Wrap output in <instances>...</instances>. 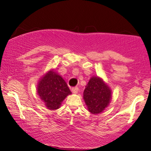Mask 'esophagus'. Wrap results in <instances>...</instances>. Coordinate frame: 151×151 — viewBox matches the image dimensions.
Returning <instances> with one entry per match:
<instances>
[{
  "label": "esophagus",
  "mask_w": 151,
  "mask_h": 151,
  "mask_svg": "<svg viewBox=\"0 0 151 151\" xmlns=\"http://www.w3.org/2000/svg\"><path fill=\"white\" fill-rule=\"evenodd\" d=\"M78 91H79V88H78L77 86H76V87H73L72 89V91L73 93H77Z\"/></svg>",
  "instance_id": "obj_1"
}]
</instances>
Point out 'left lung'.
Segmentation results:
<instances>
[{"label":"left lung","instance_id":"obj_1","mask_svg":"<svg viewBox=\"0 0 151 151\" xmlns=\"http://www.w3.org/2000/svg\"><path fill=\"white\" fill-rule=\"evenodd\" d=\"M111 97V89L103 79L98 76L90 78L83 93V99L89 112L93 114L103 112L109 106Z\"/></svg>","mask_w":151,"mask_h":151}]
</instances>
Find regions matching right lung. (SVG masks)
<instances>
[{"label":"right lung","instance_id":"obj_1","mask_svg":"<svg viewBox=\"0 0 151 151\" xmlns=\"http://www.w3.org/2000/svg\"><path fill=\"white\" fill-rule=\"evenodd\" d=\"M37 93L50 110L58 109L65 99L72 93L65 79L54 69L47 71L39 79Z\"/></svg>","mask_w":151,"mask_h":151}]
</instances>
